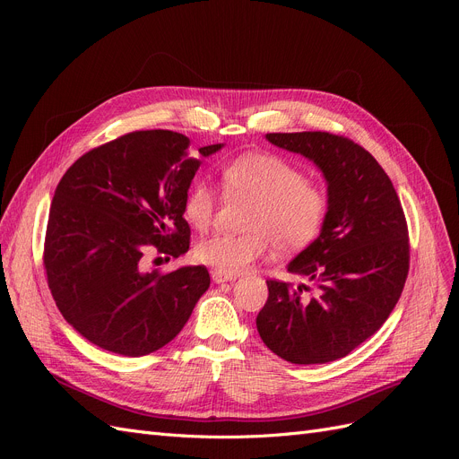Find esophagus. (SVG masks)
Segmentation results:
<instances>
[{
    "instance_id": "obj_1",
    "label": "esophagus",
    "mask_w": 459,
    "mask_h": 459,
    "mask_svg": "<svg viewBox=\"0 0 459 459\" xmlns=\"http://www.w3.org/2000/svg\"><path fill=\"white\" fill-rule=\"evenodd\" d=\"M212 281L213 282H229V281H236V275H227V273H221V272H217V270H213L212 272Z\"/></svg>"
}]
</instances>
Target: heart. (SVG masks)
Listing matches in <instances>:
<instances>
[{"mask_svg": "<svg viewBox=\"0 0 459 459\" xmlns=\"http://www.w3.org/2000/svg\"><path fill=\"white\" fill-rule=\"evenodd\" d=\"M223 186L229 193L253 197L246 234H210L201 238L193 255L206 266L236 275L268 251L270 244L281 253L307 247L318 238L327 217V195L305 178L294 163L266 152H247L223 167ZM217 195L206 180L193 182L182 203L186 221L199 230L212 221Z\"/></svg>", "mask_w": 459, "mask_h": 459, "instance_id": "heart-1", "label": "heart"}]
</instances>
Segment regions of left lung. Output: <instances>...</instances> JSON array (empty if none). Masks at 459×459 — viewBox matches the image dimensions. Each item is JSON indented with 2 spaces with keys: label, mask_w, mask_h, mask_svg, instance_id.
Wrapping results in <instances>:
<instances>
[{
  "label": "left lung",
  "mask_w": 459,
  "mask_h": 459,
  "mask_svg": "<svg viewBox=\"0 0 459 459\" xmlns=\"http://www.w3.org/2000/svg\"><path fill=\"white\" fill-rule=\"evenodd\" d=\"M266 139L320 169L329 208L318 238L286 266L315 282L316 292L268 281L256 329L288 363H331L368 341L400 299L409 272L403 210L387 173L357 143L327 132Z\"/></svg>",
  "instance_id": "1"
}]
</instances>
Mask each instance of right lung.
<instances>
[{
  "mask_svg": "<svg viewBox=\"0 0 459 459\" xmlns=\"http://www.w3.org/2000/svg\"><path fill=\"white\" fill-rule=\"evenodd\" d=\"M187 147L171 130L132 132L83 154L57 184L44 242L48 286L65 320L102 350L141 357L163 348L208 290L204 266H143L151 247L175 258L189 249L182 203L201 160Z\"/></svg>",
  "mask_w": 459,
  "mask_h": 459,
  "instance_id": "obj_1",
  "label": "right lung"
}]
</instances>
